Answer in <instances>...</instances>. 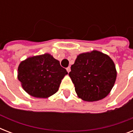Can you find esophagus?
<instances>
[{
  "label": "esophagus",
  "instance_id": "esophagus-1",
  "mask_svg": "<svg viewBox=\"0 0 133 133\" xmlns=\"http://www.w3.org/2000/svg\"><path fill=\"white\" fill-rule=\"evenodd\" d=\"M66 70L68 71V72H70V67H68L66 68Z\"/></svg>",
  "mask_w": 133,
  "mask_h": 133
}]
</instances>
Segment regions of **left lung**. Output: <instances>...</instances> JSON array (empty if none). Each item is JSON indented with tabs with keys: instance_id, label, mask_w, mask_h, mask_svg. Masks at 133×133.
<instances>
[{
	"instance_id": "8db88e82",
	"label": "left lung",
	"mask_w": 133,
	"mask_h": 133,
	"mask_svg": "<svg viewBox=\"0 0 133 133\" xmlns=\"http://www.w3.org/2000/svg\"><path fill=\"white\" fill-rule=\"evenodd\" d=\"M69 75L79 98L85 101H96L105 98L111 91L117 71L109 56L93 50L77 56Z\"/></svg>"
}]
</instances>
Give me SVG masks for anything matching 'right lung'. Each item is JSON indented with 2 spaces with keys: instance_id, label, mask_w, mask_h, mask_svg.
<instances>
[{
  "instance_id": "right-lung-1",
  "label": "right lung",
  "mask_w": 133,
  "mask_h": 133,
  "mask_svg": "<svg viewBox=\"0 0 133 133\" xmlns=\"http://www.w3.org/2000/svg\"><path fill=\"white\" fill-rule=\"evenodd\" d=\"M67 74L59 61L50 54L29 57L18 68V79L24 90L37 98H48L55 94Z\"/></svg>"
}]
</instances>
